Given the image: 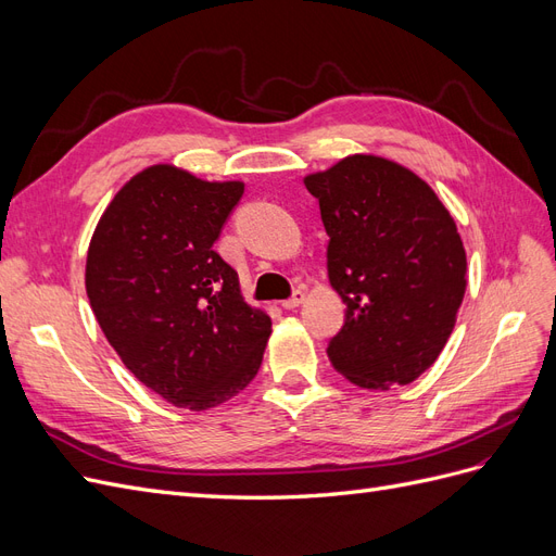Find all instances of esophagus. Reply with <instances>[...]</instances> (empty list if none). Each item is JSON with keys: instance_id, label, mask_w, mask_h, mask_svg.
Masks as SVG:
<instances>
[{"instance_id": "1", "label": "esophagus", "mask_w": 556, "mask_h": 556, "mask_svg": "<svg viewBox=\"0 0 556 556\" xmlns=\"http://www.w3.org/2000/svg\"><path fill=\"white\" fill-rule=\"evenodd\" d=\"M304 299H306L304 290H294L288 301H282V308L285 311H294V308H299L301 304H304Z\"/></svg>"}]
</instances>
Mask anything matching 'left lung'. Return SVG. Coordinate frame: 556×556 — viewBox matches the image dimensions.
<instances>
[{
  "instance_id": "obj_1",
  "label": "left lung",
  "mask_w": 556,
  "mask_h": 556,
  "mask_svg": "<svg viewBox=\"0 0 556 556\" xmlns=\"http://www.w3.org/2000/svg\"><path fill=\"white\" fill-rule=\"evenodd\" d=\"M329 233L327 271L345 325L327 355L364 390L408 384L439 359L466 292V250L450 211L406 166L350 155L308 174Z\"/></svg>"
}]
</instances>
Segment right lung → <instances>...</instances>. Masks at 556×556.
Here are the masks:
<instances>
[{
  "label": "right lung",
  "instance_id": "1",
  "mask_svg": "<svg viewBox=\"0 0 556 556\" xmlns=\"http://www.w3.org/2000/svg\"><path fill=\"white\" fill-rule=\"evenodd\" d=\"M241 180L174 164L129 178L99 217L86 262L92 313L117 357L176 408L208 410L257 376L271 317L245 304L217 255Z\"/></svg>",
  "mask_w": 556,
  "mask_h": 556
}]
</instances>
